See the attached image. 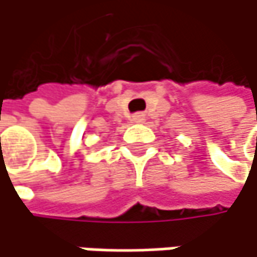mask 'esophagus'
<instances>
[{
  "label": "esophagus",
  "mask_w": 257,
  "mask_h": 257,
  "mask_svg": "<svg viewBox=\"0 0 257 257\" xmlns=\"http://www.w3.org/2000/svg\"><path fill=\"white\" fill-rule=\"evenodd\" d=\"M133 121L134 123H143L145 121V114L143 112H137L133 115Z\"/></svg>",
  "instance_id": "esophagus-1"
}]
</instances>
